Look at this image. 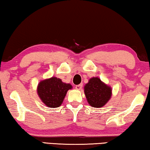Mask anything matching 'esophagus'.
<instances>
[{"label": "esophagus", "instance_id": "obj_1", "mask_svg": "<svg viewBox=\"0 0 150 150\" xmlns=\"http://www.w3.org/2000/svg\"><path fill=\"white\" fill-rule=\"evenodd\" d=\"M82 87H83V84H79L78 85H76L75 89H77V90H80L82 88Z\"/></svg>", "mask_w": 150, "mask_h": 150}]
</instances>
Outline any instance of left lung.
I'll use <instances>...</instances> for the list:
<instances>
[{
	"label": "left lung",
	"instance_id": "left-lung-1",
	"mask_svg": "<svg viewBox=\"0 0 150 150\" xmlns=\"http://www.w3.org/2000/svg\"><path fill=\"white\" fill-rule=\"evenodd\" d=\"M88 103L93 108H100L106 105L112 96L111 87L99 77H92L84 86Z\"/></svg>",
	"mask_w": 150,
	"mask_h": 150
}]
</instances>
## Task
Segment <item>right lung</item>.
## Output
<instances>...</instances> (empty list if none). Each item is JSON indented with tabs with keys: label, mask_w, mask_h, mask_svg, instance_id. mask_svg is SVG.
I'll return each instance as SVG.
<instances>
[{
	"label": "right lung",
	"mask_w": 150,
	"mask_h": 150,
	"mask_svg": "<svg viewBox=\"0 0 150 150\" xmlns=\"http://www.w3.org/2000/svg\"><path fill=\"white\" fill-rule=\"evenodd\" d=\"M73 88L70 83H66L59 78L52 77L39 82L37 94L45 105L50 108L61 106L68 90Z\"/></svg>",
	"instance_id": "1"
}]
</instances>
